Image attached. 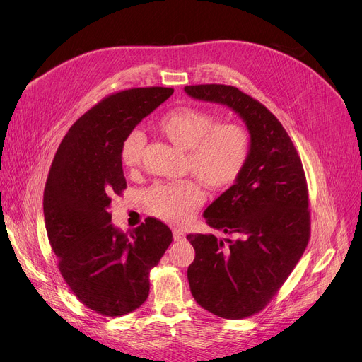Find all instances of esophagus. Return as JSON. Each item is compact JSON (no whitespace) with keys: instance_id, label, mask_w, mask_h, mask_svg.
<instances>
[{"instance_id":"obj_1","label":"esophagus","mask_w":362,"mask_h":362,"mask_svg":"<svg viewBox=\"0 0 362 362\" xmlns=\"http://www.w3.org/2000/svg\"><path fill=\"white\" fill-rule=\"evenodd\" d=\"M173 238L175 240H183L185 239V232L180 229H173Z\"/></svg>"}]
</instances>
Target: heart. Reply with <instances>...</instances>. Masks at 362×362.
Here are the masks:
<instances>
[{"instance_id": "heart-1", "label": "heart", "mask_w": 362, "mask_h": 362, "mask_svg": "<svg viewBox=\"0 0 362 362\" xmlns=\"http://www.w3.org/2000/svg\"><path fill=\"white\" fill-rule=\"evenodd\" d=\"M164 135L187 151V168L211 187H223L236 180L250 152V135L238 123L216 124L211 112L194 107L171 110L161 119ZM145 135L130 130L120 145V161L126 168L141 164ZM152 213L171 223L192 217L204 201V191L194 180L157 183L148 191Z\"/></svg>"}]
</instances>
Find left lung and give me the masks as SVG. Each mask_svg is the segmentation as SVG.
Masks as SVG:
<instances>
[{"mask_svg": "<svg viewBox=\"0 0 362 362\" xmlns=\"http://www.w3.org/2000/svg\"><path fill=\"white\" fill-rule=\"evenodd\" d=\"M185 92L229 107L250 132L248 158L235 185L204 211L208 226L235 239L186 236L195 250L187 269L195 300L217 317L245 318L267 305L307 248L305 173L288 132L250 95L216 83Z\"/></svg>", "mask_w": 362, "mask_h": 362, "instance_id": "left-lung-1", "label": "left lung"}]
</instances>
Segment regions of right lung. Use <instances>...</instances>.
<instances>
[{"mask_svg":"<svg viewBox=\"0 0 362 362\" xmlns=\"http://www.w3.org/2000/svg\"><path fill=\"white\" fill-rule=\"evenodd\" d=\"M171 93V88L154 86L110 95L69 129L49 168L44 217L59 270L83 305L107 317L142 305L149 272L173 240L154 217L129 236L111 224L108 211L111 198L126 189L124 136Z\"/></svg>","mask_w":362,"mask_h":362,"instance_id":"add662e5","label":"right lung"}]
</instances>
